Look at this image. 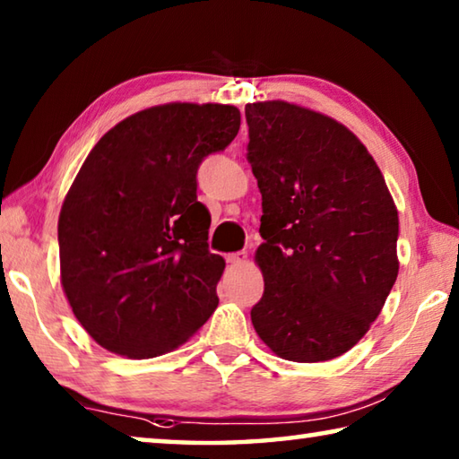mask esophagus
Here are the masks:
<instances>
[{
  "label": "esophagus",
  "mask_w": 459,
  "mask_h": 459,
  "mask_svg": "<svg viewBox=\"0 0 459 459\" xmlns=\"http://www.w3.org/2000/svg\"><path fill=\"white\" fill-rule=\"evenodd\" d=\"M245 261H247V253H245V251L227 255V263H229V265L238 267V265H245Z\"/></svg>",
  "instance_id": "esophagus-1"
}]
</instances>
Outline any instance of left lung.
Wrapping results in <instances>:
<instances>
[{"instance_id": "8db88e82", "label": "left lung", "mask_w": 459, "mask_h": 459, "mask_svg": "<svg viewBox=\"0 0 459 459\" xmlns=\"http://www.w3.org/2000/svg\"><path fill=\"white\" fill-rule=\"evenodd\" d=\"M263 198L255 332L279 359H338L370 330L399 275V212L351 129L287 100L245 107Z\"/></svg>"}]
</instances>
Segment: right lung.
<instances>
[{
	"label": "right lung",
	"mask_w": 459,
	"mask_h": 459,
	"mask_svg": "<svg viewBox=\"0 0 459 459\" xmlns=\"http://www.w3.org/2000/svg\"><path fill=\"white\" fill-rule=\"evenodd\" d=\"M238 127L237 107L176 100L119 121L84 160L58 216L60 283L108 352H172L219 306L224 259L208 251L196 172Z\"/></svg>",
	"instance_id": "add662e5"
}]
</instances>
